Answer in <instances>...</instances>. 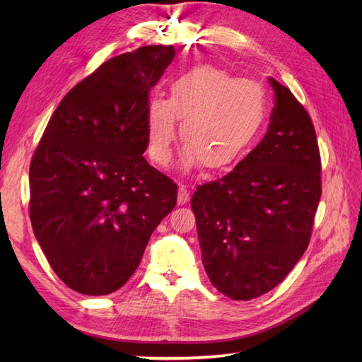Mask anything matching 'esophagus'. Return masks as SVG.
Instances as JSON below:
<instances>
[{
	"label": "esophagus",
	"mask_w": 362,
	"mask_h": 362,
	"mask_svg": "<svg viewBox=\"0 0 362 362\" xmlns=\"http://www.w3.org/2000/svg\"><path fill=\"white\" fill-rule=\"evenodd\" d=\"M188 201H189V191L187 189V187L180 185L179 187V194H177V204L185 205Z\"/></svg>",
	"instance_id": "obj_1"
}]
</instances>
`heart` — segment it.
<instances>
[{
    "instance_id": "b5f03b06",
    "label": "heart",
    "mask_w": 362,
    "mask_h": 362,
    "mask_svg": "<svg viewBox=\"0 0 362 362\" xmlns=\"http://www.w3.org/2000/svg\"><path fill=\"white\" fill-rule=\"evenodd\" d=\"M177 118L185 143L180 166L204 165L213 173L232 169L255 140L266 118V93L211 65L194 66L169 86V98L156 96L146 107L149 156L166 165L173 153Z\"/></svg>"
}]
</instances>
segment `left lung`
Instances as JSON below:
<instances>
[{
    "label": "left lung",
    "mask_w": 362,
    "mask_h": 362,
    "mask_svg": "<svg viewBox=\"0 0 362 362\" xmlns=\"http://www.w3.org/2000/svg\"><path fill=\"white\" fill-rule=\"evenodd\" d=\"M269 82L275 104L267 134L191 199L205 272L233 300L257 298L286 279L308 247L322 194L310 115L288 87Z\"/></svg>",
    "instance_id": "8db88e82"
}]
</instances>
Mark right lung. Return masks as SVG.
Returning <instances> with one entry per match:
<instances>
[{
	"instance_id": "1",
	"label": "right lung",
	"mask_w": 362,
	"mask_h": 362,
	"mask_svg": "<svg viewBox=\"0 0 362 362\" xmlns=\"http://www.w3.org/2000/svg\"><path fill=\"white\" fill-rule=\"evenodd\" d=\"M174 56L149 45L107 60L60 101L30 161L34 235L81 294L119 289L177 202L175 183L143 157L149 91Z\"/></svg>"
}]
</instances>
